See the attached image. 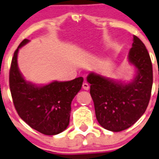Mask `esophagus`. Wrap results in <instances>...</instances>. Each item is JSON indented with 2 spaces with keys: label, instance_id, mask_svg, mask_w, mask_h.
Wrapping results in <instances>:
<instances>
[{
  "label": "esophagus",
  "instance_id": "1",
  "mask_svg": "<svg viewBox=\"0 0 159 159\" xmlns=\"http://www.w3.org/2000/svg\"><path fill=\"white\" fill-rule=\"evenodd\" d=\"M82 88H83L84 89H85V90H88V89H89V84L86 83V82H84V83L82 84Z\"/></svg>",
  "mask_w": 159,
  "mask_h": 159
}]
</instances>
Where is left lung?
<instances>
[{
  "label": "left lung",
  "instance_id": "left-lung-1",
  "mask_svg": "<svg viewBox=\"0 0 159 159\" xmlns=\"http://www.w3.org/2000/svg\"><path fill=\"white\" fill-rule=\"evenodd\" d=\"M129 61L137 69V75L129 84L118 83L94 73L87 77L97 120L103 128L113 132L134 125L146 111L151 95L152 63L145 45L135 35Z\"/></svg>",
  "mask_w": 159,
  "mask_h": 159
}]
</instances>
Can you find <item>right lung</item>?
<instances>
[{
	"mask_svg": "<svg viewBox=\"0 0 159 159\" xmlns=\"http://www.w3.org/2000/svg\"><path fill=\"white\" fill-rule=\"evenodd\" d=\"M24 39L15 50L9 70V88L16 112L30 127L45 135H55L70 123L71 102L81 89L83 78L69 81H53L36 86L22 77L17 66L19 48L29 42Z\"/></svg>",
	"mask_w": 159,
	"mask_h": 159,
	"instance_id": "add662e5",
	"label": "right lung"
}]
</instances>
